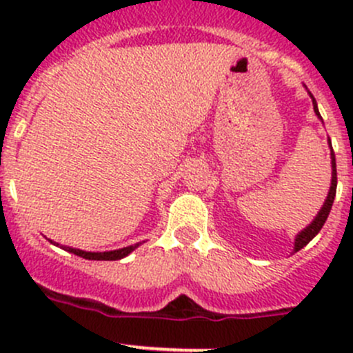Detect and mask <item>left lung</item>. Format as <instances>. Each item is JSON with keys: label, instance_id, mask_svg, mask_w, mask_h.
I'll list each match as a JSON object with an SVG mask.
<instances>
[{"label": "left lung", "instance_id": "1", "mask_svg": "<svg viewBox=\"0 0 353 353\" xmlns=\"http://www.w3.org/2000/svg\"><path fill=\"white\" fill-rule=\"evenodd\" d=\"M309 95H311V99H312V108H314L316 116H318L319 119L323 121L321 114H319V110H318V104H316V99L312 97L311 92H309ZM328 143H330V148H331L330 138H328ZM334 194H336V162H334V154H333V148H331V186H330V191H328V196H326L325 203H323L321 210H319L318 215L314 216V220H312V222L309 223V225L305 227V229H302L301 232H299L297 236H295L294 252L301 251V249L304 248V245H307L312 239H314L316 236H318V232L323 229V225H325L326 219H328L330 210H331V206H333V201H334Z\"/></svg>", "mask_w": 353, "mask_h": 353}]
</instances>
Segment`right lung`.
<instances>
[{"instance_id": "1", "label": "right lung", "mask_w": 353, "mask_h": 353, "mask_svg": "<svg viewBox=\"0 0 353 353\" xmlns=\"http://www.w3.org/2000/svg\"><path fill=\"white\" fill-rule=\"evenodd\" d=\"M48 241H51V239H48ZM51 244L59 245V248H63V249H65V251L73 252V254L81 256V258H85V259H94V261H117V259L126 258V256L130 254V252H133L134 249H137L141 243L133 244V245H126V248H121V249H114V251H104V252L81 251V249L70 248V245H61L59 243H54V241H51Z\"/></svg>"}]
</instances>
